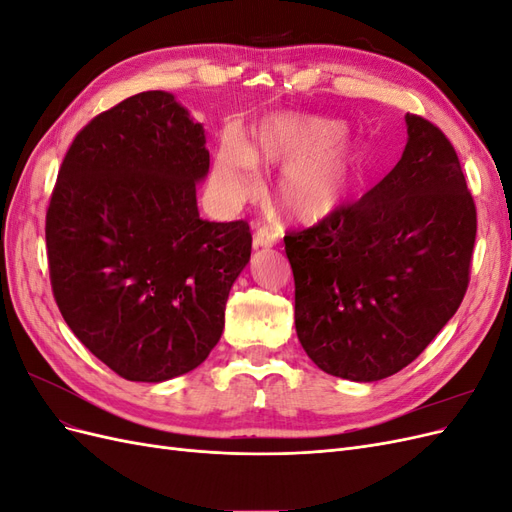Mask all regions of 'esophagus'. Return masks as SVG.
<instances>
[{"instance_id":"esophagus-1","label":"esophagus","mask_w":512,"mask_h":512,"mask_svg":"<svg viewBox=\"0 0 512 512\" xmlns=\"http://www.w3.org/2000/svg\"><path fill=\"white\" fill-rule=\"evenodd\" d=\"M277 243V235L271 228H258L254 232V247H273Z\"/></svg>"}]
</instances>
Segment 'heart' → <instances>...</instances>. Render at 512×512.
<instances>
[{"mask_svg": "<svg viewBox=\"0 0 512 512\" xmlns=\"http://www.w3.org/2000/svg\"><path fill=\"white\" fill-rule=\"evenodd\" d=\"M331 119L275 113L256 123L250 145L224 136L215 153L213 185L237 207L260 192L258 166L282 168L275 198L288 220L314 226L344 205L359 177V149Z\"/></svg>", "mask_w": 512, "mask_h": 512, "instance_id": "1", "label": "heart"}]
</instances>
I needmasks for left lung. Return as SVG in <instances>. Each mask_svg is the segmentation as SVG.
Returning <instances> with one entry per match:
<instances>
[{
    "label": "left lung",
    "mask_w": 512,
    "mask_h": 512,
    "mask_svg": "<svg viewBox=\"0 0 512 512\" xmlns=\"http://www.w3.org/2000/svg\"><path fill=\"white\" fill-rule=\"evenodd\" d=\"M401 160L354 205L288 232L294 327L322 371L352 382L397 374L463 301L476 207L451 141L406 115Z\"/></svg>",
    "instance_id": "obj_1"
}]
</instances>
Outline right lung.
<instances>
[{
  "instance_id": "add662e5",
  "label": "right lung",
  "mask_w": 512,
  "mask_h": 512,
  "mask_svg": "<svg viewBox=\"0 0 512 512\" xmlns=\"http://www.w3.org/2000/svg\"><path fill=\"white\" fill-rule=\"evenodd\" d=\"M205 143L173 94L143 91L91 119L59 168L46 211L57 307L132 382H164L207 359L250 262V226L198 215Z\"/></svg>"
}]
</instances>
